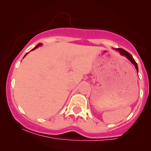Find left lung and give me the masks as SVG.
Instances as JSON below:
<instances>
[{
	"label": "left lung",
	"instance_id": "left-lung-1",
	"mask_svg": "<svg viewBox=\"0 0 151 151\" xmlns=\"http://www.w3.org/2000/svg\"><path fill=\"white\" fill-rule=\"evenodd\" d=\"M116 50L117 51H119V52L121 53V55H124V56H126V58L129 59L130 61H131L133 64V65H134L135 67H136V70H137V72H138V65H137V63L136 62V61H135V60H134V59L133 58L132 55H131L129 52H128L127 51H126L125 50L122 49V48H117V49H116Z\"/></svg>",
	"mask_w": 151,
	"mask_h": 151
}]
</instances>
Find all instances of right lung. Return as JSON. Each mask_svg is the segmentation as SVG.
Here are the masks:
<instances>
[{
    "instance_id": "1",
    "label": "right lung",
    "mask_w": 151,
    "mask_h": 151,
    "mask_svg": "<svg viewBox=\"0 0 151 151\" xmlns=\"http://www.w3.org/2000/svg\"><path fill=\"white\" fill-rule=\"evenodd\" d=\"M40 45H41V44H38V45H37V46H35V47H34V48H33V49H32V50H34L35 49H36V48H37V47H39V46H40ZM26 55H27V54H26Z\"/></svg>"
}]
</instances>
